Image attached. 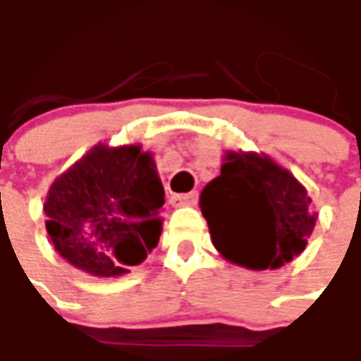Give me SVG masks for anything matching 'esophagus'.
I'll use <instances>...</instances> for the list:
<instances>
[{"mask_svg":"<svg viewBox=\"0 0 361 361\" xmlns=\"http://www.w3.org/2000/svg\"><path fill=\"white\" fill-rule=\"evenodd\" d=\"M199 201V195L197 192H187V195H174L171 202H173V207H192V204H197Z\"/></svg>","mask_w":361,"mask_h":361,"instance_id":"obj_1","label":"esophagus"}]
</instances>
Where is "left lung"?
Masks as SVG:
<instances>
[{"instance_id":"8db88e82","label":"left lung","mask_w":361,"mask_h":361,"mask_svg":"<svg viewBox=\"0 0 361 361\" xmlns=\"http://www.w3.org/2000/svg\"><path fill=\"white\" fill-rule=\"evenodd\" d=\"M211 241L245 269H277L298 257L317 213L305 187L267 154L227 150L221 174L201 192Z\"/></svg>"}]
</instances>
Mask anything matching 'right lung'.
Returning <instances> with one entry per match:
<instances>
[{
  "instance_id": "obj_1",
  "label": "right lung",
  "mask_w": 361,
  "mask_h": 361,
  "mask_svg": "<svg viewBox=\"0 0 361 361\" xmlns=\"http://www.w3.org/2000/svg\"><path fill=\"white\" fill-rule=\"evenodd\" d=\"M162 204L152 152L100 142L51 183L46 231L70 265L94 277H118L157 247Z\"/></svg>"
}]
</instances>
